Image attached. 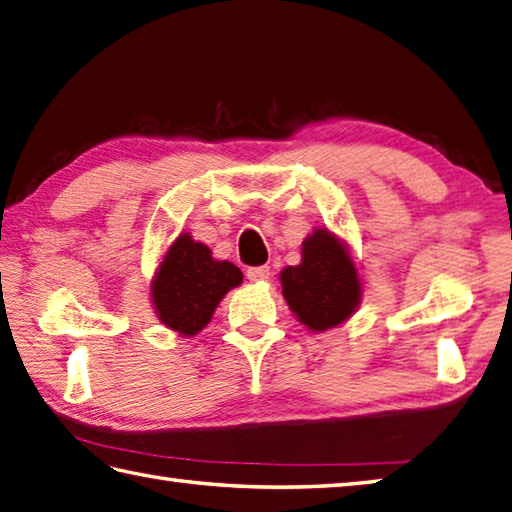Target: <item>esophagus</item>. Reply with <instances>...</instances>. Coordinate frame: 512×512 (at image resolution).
Returning a JSON list of instances; mask_svg holds the SVG:
<instances>
[{
    "label": "esophagus",
    "mask_w": 512,
    "mask_h": 512,
    "mask_svg": "<svg viewBox=\"0 0 512 512\" xmlns=\"http://www.w3.org/2000/svg\"><path fill=\"white\" fill-rule=\"evenodd\" d=\"M246 277L250 279V282H266V279H270V266H253L246 270Z\"/></svg>",
    "instance_id": "34e87169"
}]
</instances>
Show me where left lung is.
Listing matches in <instances>:
<instances>
[{"label":"left lung","mask_w":512,"mask_h":512,"mask_svg":"<svg viewBox=\"0 0 512 512\" xmlns=\"http://www.w3.org/2000/svg\"><path fill=\"white\" fill-rule=\"evenodd\" d=\"M282 295L310 330H328L355 313L362 282L348 248L326 228L313 230L302 244V264L282 270Z\"/></svg>","instance_id":"left-lung-1"}]
</instances>
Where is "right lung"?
<instances>
[{
    "instance_id": "right-lung-1",
    "label": "right lung",
    "mask_w": 512,
    "mask_h": 512,
    "mask_svg": "<svg viewBox=\"0 0 512 512\" xmlns=\"http://www.w3.org/2000/svg\"><path fill=\"white\" fill-rule=\"evenodd\" d=\"M242 279V270L235 264L217 262L208 246L182 233L166 250L150 295L162 324L179 335L193 337L210 322L228 290L242 284Z\"/></svg>"
}]
</instances>
